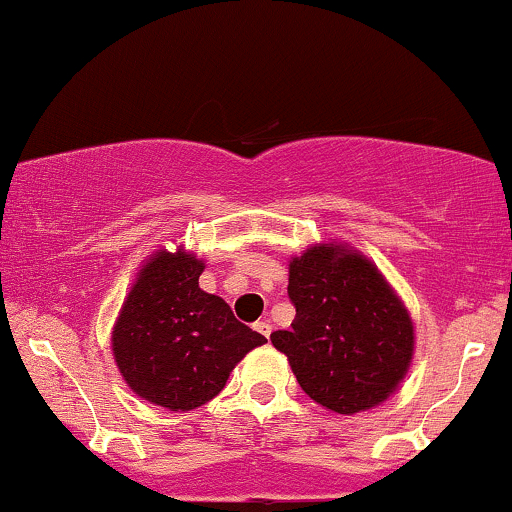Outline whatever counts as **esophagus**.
Masks as SVG:
<instances>
[{"instance_id": "1", "label": "esophagus", "mask_w": 512, "mask_h": 512, "mask_svg": "<svg viewBox=\"0 0 512 512\" xmlns=\"http://www.w3.org/2000/svg\"><path fill=\"white\" fill-rule=\"evenodd\" d=\"M254 328L263 335V338H270V330H273V326H270V321H256Z\"/></svg>"}]
</instances>
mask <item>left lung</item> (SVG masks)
I'll return each mask as SVG.
<instances>
[{"mask_svg": "<svg viewBox=\"0 0 512 512\" xmlns=\"http://www.w3.org/2000/svg\"><path fill=\"white\" fill-rule=\"evenodd\" d=\"M297 316L270 342L323 410L357 414L386 402L410 371L414 323L374 261L342 242H321L290 261Z\"/></svg>", "mask_w": 512, "mask_h": 512, "instance_id": "obj_1", "label": "left lung"}]
</instances>
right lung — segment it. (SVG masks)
<instances>
[{
  "mask_svg": "<svg viewBox=\"0 0 512 512\" xmlns=\"http://www.w3.org/2000/svg\"><path fill=\"white\" fill-rule=\"evenodd\" d=\"M206 261L184 246L158 249L136 273L112 328V354L138 398L170 412L206 405L266 338L198 287Z\"/></svg>",
  "mask_w": 512,
  "mask_h": 512,
  "instance_id": "obj_1",
  "label": "right lung"
}]
</instances>
